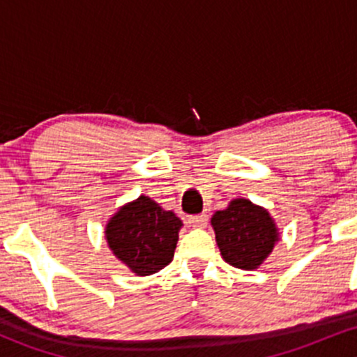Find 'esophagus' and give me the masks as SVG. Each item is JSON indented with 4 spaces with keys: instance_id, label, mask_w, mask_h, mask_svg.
Listing matches in <instances>:
<instances>
[{
    "instance_id": "obj_1",
    "label": "esophagus",
    "mask_w": 357,
    "mask_h": 357,
    "mask_svg": "<svg viewBox=\"0 0 357 357\" xmlns=\"http://www.w3.org/2000/svg\"><path fill=\"white\" fill-rule=\"evenodd\" d=\"M187 223L190 227H204L208 223V215H194L187 218Z\"/></svg>"
}]
</instances>
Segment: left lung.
<instances>
[{"mask_svg":"<svg viewBox=\"0 0 357 357\" xmlns=\"http://www.w3.org/2000/svg\"><path fill=\"white\" fill-rule=\"evenodd\" d=\"M211 225L222 258L241 270L258 268L278 242V229L270 213L242 197L216 211Z\"/></svg>","mask_w":357,"mask_h":357,"instance_id":"obj_1","label":"left lung"}]
</instances>
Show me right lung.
<instances>
[{"label": "right lung", "mask_w": 357, "mask_h": 357, "mask_svg": "<svg viewBox=\"0 0 357 357\" xmlns=\"http://www.w3.org/2000/svg\"><path fill=\"white\" fill-rule=\"evenodd\" d=\"M182 220L165 211L151 197L139 196L127 203L106 223L109 249L137 277L163 270L174 259Z\"/></svg>", "instance_id": "right-lung-1"}]
</instances>
